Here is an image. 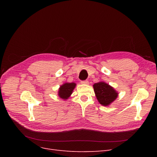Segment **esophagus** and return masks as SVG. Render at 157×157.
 <instances>
[{
  "instance_id": "1",
  "label": "esophagus",
  "mask_w": 157,
  "mask_h": 157,
  "mask_svg": "<svg viewBox=\"0 0 157 157\" xmlns=\"http://www.w3.org/2000/svg\"><path fill=\"white\" fill-rule=\"evenodd\" d=\"M81 84H88V80H81Z\"/></svg>"
}]
</instances>
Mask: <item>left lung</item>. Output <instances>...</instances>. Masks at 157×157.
Instances as JSON below:
<instances>
[{"label": "left lung", "mask_w": 157, "mask_h": 157, "mask_svg": "<svg viewBox=\"0 0 157 157\" xmlns=\"http://www.w3.org/2000/svg\"><path fill=\"white\" fill-rule=\"evenodd\" d=\"M95 94L99 103L103 106H108L117 99L118 92L110 85L99 82L93 85Z\"/></svg>", "instance_id": "8db88e82"}]
</instances>
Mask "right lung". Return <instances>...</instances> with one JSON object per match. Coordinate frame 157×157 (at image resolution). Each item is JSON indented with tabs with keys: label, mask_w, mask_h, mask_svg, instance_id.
Masks as SVG:
<instances>
[{
	"label": "right lung",
	"mask_w": 157,
	"mask_h": 157,
	"mask_svg": "<svg viewBox=\"0 0 157 157\" xmlns=\"http://www.w3.org/2000/svg\"><path fill=\"white\" fill-rule=\"evenodd\" d=\"M76 86V84L74 82H66L61 85L59 88L58 96L60 98L63 99H68L72 94L74 88Z\"/></svg>",
	"instance_id": "obj_1"
}]
</instances>
